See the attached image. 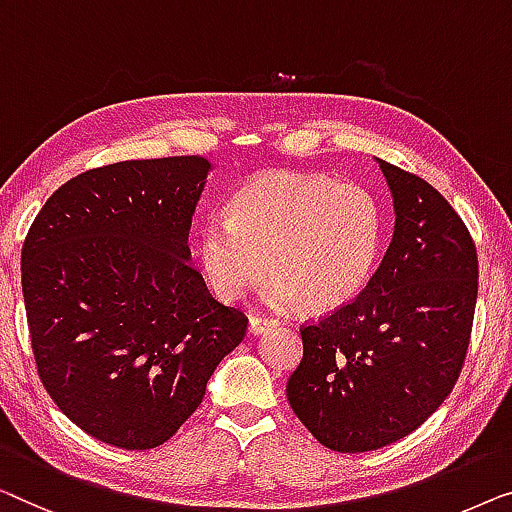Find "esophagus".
<instances>
[{
    "mask_svg": "<svg viewBox=\"0 0 512 512\" xmlns=\"http://www.w3.org/2000/svg\"><path fill=\"white\" fill-rule=\"evenodd\" d=\"M276 325H278L276 320H271V318H257V315H253V318H250V322H248V329H250V334L259 336V334H264V331L273 329Z\"/></svg>",
    "mask_w": 512,
    "mask_h": 512,
    "instance_id": "obj_1",
    "label": "esophagus"
}]
</instances>
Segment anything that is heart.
I'll use <instances>...</instances> for the list:
<instances>
[{
	"instance_id": "b5f03b06",
	"label": "heart",
	"mask_w": 512,
	"mask_h": 512,
	"mask_svg": "<svg viewBox=\"0 0 512 512\" xmlns=\"http://www.w3.org/2000/svg\"><path fill=\"white\" fill-rule=\"evenodd\" d=\"M380 208L364 187L322 174L264 171L199 222L194 253L211 292L243 297L262 276L273 308L329 313L362 290L380 246Z\"/></svg>"
}]
</instances>
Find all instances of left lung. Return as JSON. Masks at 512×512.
I'll return each instance as SVG.
<instances>
[{"instance_id": "left-lung-1", "label": "left lung", "mask_w": 512, "mask_h": 512, "mask_svg": "<svg viewBox=\"0 0 512 512\" xmlns=\"http://www.w3.org/2000/svg\"><path fill=\"white\" fill-rule=\"evenodd\" d=\"M394 234L364 292L301 329L287 380L301 424L329 450L369 452L415 431L455 387L478 297V255L462 218L420 176L378 160Z\"/></svg>"}]
</instances>
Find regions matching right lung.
Masks as SVG:
<instances>
[{
  "instance_id": "right-lung-1",
  "label": "right lung",
  "mask_w": 512,
  "mask_h": 512,
  "mask_svg": "<svg viewBox=\"0 0 512 512\" xmlns=\"http://www.w3.org/2000/svg\"><path fill=\"white\" fill-rule=\"evenodd\" d=\"M206 157L129 160L53 192L20 271L39 378L76 427L122 450L181 429L248 318L190 264Z\"/></svg>"
}]
</instances>
